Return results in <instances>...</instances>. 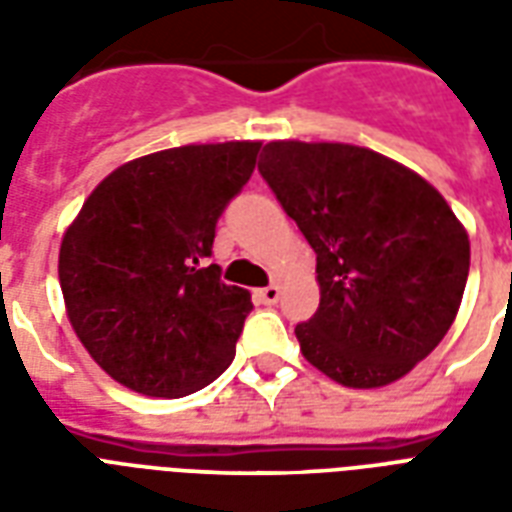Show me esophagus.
I'll return each instance as SVG.
<instances>
[{"label": "esophagus", "mask_w": 512, "mask_h": 512, "mask_svg": "<svg viewBox=\"0 0 512 512\" xmlns=\"http://www.w3.org/2000/svg\"><path fill=\"white\" fill-rule=\"evenodd\" d=\"M281 297V287L279 284H268V287L257 289V300L263 305H276Z\"/></svg>", "instance_id": "1"}]
</instances>
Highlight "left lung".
I'll list each match as a JSON object with an SVG mask.
<instances>
[{
  "instance_id": "8db88e82",
  "label": "left lung",
  "mask_w": 512,
  "mask_h": 512,
  "mask_svg": "<svg viewBox=\"0 0 512 512\" xmlns=\"http://www.w3.org/2000/svg\"><path fill=\"white\" fill-rule=\"evenodd\" d=\"M257 170L316 252L321 303L297 324L303 356L348 388H380L452 327L470 241L444 196L388 156L276 140Z\"/></svg>"
}]
</instances>
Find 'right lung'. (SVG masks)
I'll return each instance as SVG.
<instances>
[{
    "instance_id": "1",
    "label": "right lung",
    "mask_w": 512,
    "mask_h": 512,
    "mask_svg": "<svg viewBox=\"0 0 512 512\" xmlns=\"http://www.w3.org/2000/svg\"><path fill=\"white\" fill-rule=\"evenodd\" d=\"M257 151L260 143L233 140L127 162L68 225L58 260L68 319L124 388L180 398L233 361L252 300L207 257Z\"/></svg>"
}]
</instances>
